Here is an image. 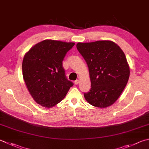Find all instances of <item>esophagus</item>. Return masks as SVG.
<instances>
[{
	"instance_id": "1",
	"label": "esophagus",
	"mask_w": 149,
	"mask_h": 149,
	"mask_svg": "<svg viewBox=\"0 0 149 149\" xmlns=\"http://www.w3.org/2000/svg\"><path fill=\"white\" fill-rule=\"evenodd\" d=\"M79 81H79V79H77V80H75V81H74V83L75 84V85H77V84H79Z\"/></svg>"
}]
</instances>
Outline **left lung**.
<instances>
[{"instance_id": "obj_1", "label": "left lung", "mask_w": 149, "mask_h": 149, "mask_svg": "<svg viewBox=\"0 0 149 149\" xmlns=\"http://www.w3.org/2000/svg\"><path fill=\"white\" fill-rule=\"evenodd\" d=\"M76 47L88 68L91 88L84 94L86 102L100 108L113 105L130 77V67L123 50L110 40L79 42Z\"/></svg>"}]
</instances>
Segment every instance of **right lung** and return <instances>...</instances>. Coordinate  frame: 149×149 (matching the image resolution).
Here are the masks:
<instances>
[{"mask_svg": "<svg viewBox=\"0 0 149 149\" xmlns=\"http://www.w3.org/2000/svg\"><path fill=\"white\" fill-rule=\"evenodd\" d=\"M74 45V42L45 40L34 45L24 56L23 79L32 98L42 107L55 106L73 86L66 78L62 63Z\"/></svg>", "mask_w": 149, "mask_h": 149, "instance_id": "add662e5", "label": "right lung"}]
</instances>
